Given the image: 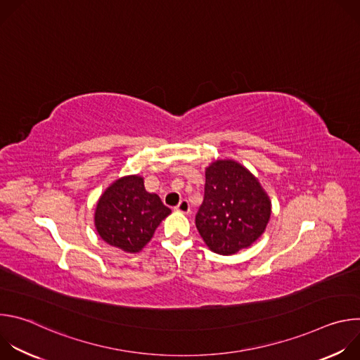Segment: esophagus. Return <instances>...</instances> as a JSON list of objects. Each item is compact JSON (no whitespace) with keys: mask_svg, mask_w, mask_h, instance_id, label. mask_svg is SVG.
I'll return each mask as SVG.
<instances>
[{"mask_svg":"<svg viewBox=\"0 0 360 360\" xmlns=\"http://www.w3.org/2000/svg\"><path fill=\"white\" fill-rule=\"evenodd\" d=\"M175 210L178 211V212H181V214H188L189 211H191V207H189V202L186 200V199H182L176 207H175Z\"/></svg>","mask_w":360,"mask_h":360,"instance_id":"esophagus-1","label":"esophagus"}]
</instances>
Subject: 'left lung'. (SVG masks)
I'll list each match as a JSON object with an SVG mask.
<instances>
[{
  "mask_svg": "<svg viewBox=\"0 0 360 360\" xmlns=\"http://www.w3.org/2000/svg\"><path fill=\"white\" fill-rule=\"evenodd\" d=\"M205 195L195 224L203 242L219 255H233L258 239L271 218V200L259 181L232 160L205 171Z\"/></svg>",
  "mask_w": 360,
  "mask_h": 360,
  "instance_id": "obj_1",
  "label": "left lung"
}]
</instances>
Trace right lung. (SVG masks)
Returning <instances> with one entry per match:
<instances>
[{"label": "right lung", "instance_id": "add662e5", "mask_svg": "<svg viewBox=\"0 0 360 360\" xmlns=\"http://www.w3.org/2000/svg\"><path fill=\"white\" fill-rule=\"evenodd\" d=\"M171 210L157 193L146 192L143 178L122 176L101 195L95 210L98 235L128 253L139 252Z\"/></svg>", "mask_w": 360, "mask_h": 360}]
</instances>
